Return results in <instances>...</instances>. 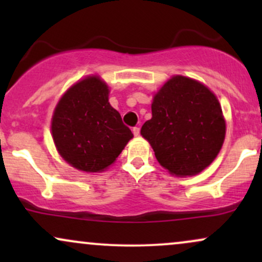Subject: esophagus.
<instances>
[{"instance_id":"obj_1","label":"esophagus","mask_w":262,"mask_h":262,"mask_svg":"<svg viewBox=\"0 0 262 262\" xmlns=\"http://www.w3.org/2000/svg\"><path fill=\"white\" fill-rule=\"evenodd\" d=\"M132 130H133V134L135 135V137H138V135L140 134V128L139 127H134L133 129H132Z\"/></svg>"}]
</instances>
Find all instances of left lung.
<instances>
[{
	"label": "left lung",
	"mask_w": 262,
	"mask_h": 262,
	"mask_svg": "<svg viewBox=\"0 0 262 262\" xmlns=\"http://www.w3.org/2000/svg\"><path fill=\"white\" fill-rule=\"evenodd\" d=\"M140 133L172 175L201 172L223 145L225 122L214 95L197 81L173 76L155 95Z\"/></svg>",
	"instance_id": "obj_1"
}]
</instances>
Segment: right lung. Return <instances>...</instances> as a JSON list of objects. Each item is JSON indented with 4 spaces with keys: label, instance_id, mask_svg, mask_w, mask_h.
I'll use <instances>...</instances> for the list:
<instances>
[{
    "label": "right lung",
    "instance_id": "1",
    "mask_svg": "<svg viewBox=\"0 0 262 262\" xmlns=\"http://www.w3.org/2000/svg\"><path fill=\"white\" fill-rule=\"evenodd\" d=\"M100 77H86L61 97L52 121L60 155L77 170L100 172L113 164L133 138L121 114L108 102Z\"/></svg>",
    "mask_w": 262,
    "mask_h": 262
}]
</instances>
